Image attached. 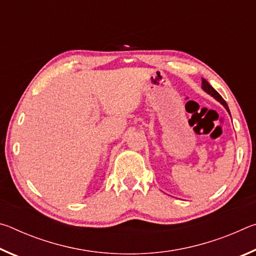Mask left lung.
Listing matches in <instances>:
<instances>
[{
  "mask_svg": "<svg viewBox=\"0 0 256 256\" xmlns=\"http://www.w3.org/2000/svg\"><path fill=\"white\" fill-rule=\"evenodd\" d=\"M201 88L204 90V92L208 94H210L211 97H214L216 100H218L220 104H222V105L226 108V110L229 112V114H230V112H229V108H228V105H227V102L224 100V98L220 96V94H218V92H216V89L214 88V86H211L210 84H209V82H208L206 79H202V86Z\"/></svg>",
  "mask_w": 256,
  "mask_h": 256,
  "instance_id": "obj_1",
  "label": "left lung"
}]
</instances>
